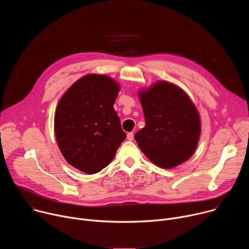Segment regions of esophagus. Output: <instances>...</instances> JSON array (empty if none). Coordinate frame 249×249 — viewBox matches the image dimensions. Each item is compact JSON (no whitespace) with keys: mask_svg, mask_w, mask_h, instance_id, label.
I'll list each match as a JSON object with an SVG mask.
<instances>
[{"mask_svg":"<svg viewBox=\"0 0 249 249\" xmlns=\"http://www.w3.org/2000/svg\"><path fill=\"white\" fill-rule=\"evenodd\" d=\"M127 139L129 140V141H132L133 139H134V134L131 132V133H128L127 134Z\"/></svg>","mask_w":249,"mask_h":249,"instance_id":"34e87169","label":"esophagus"}]
</instances>
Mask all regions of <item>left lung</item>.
I'll list each match as a JSON object with an SVG mask.
<instances>
[{"label":"left lung","instance_id":"left-lung-1","mask_svg":"<svg viewBox=\"0 0 249 249\" xmlns=\"http://www.w3.org/2000/svg\"><path fill=\"white\" fill-rule=\"evenodd\" d=\"M138 95L146 122L135 134L141 151L162 168L188 160L201 134L200 115L188 94L172 83L159 81Z\"/></svg>","mask_w":249,"mask_h":249}]
</instances>
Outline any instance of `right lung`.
Returning a JSON list of instances; mask_svg holds the SVG:
<instances>
[{
    "label": "right lung",
    "instance_id": "add662e5",
    "mask_svg": "<svg viewBox=\"0 0 249 249\" xmlns=\"http://www.w3.org/2000/svg\"><path fill=\"white\" fill-rule=\"evenodd\" d=\"M119 90L112 78L89 74L71 86L57 104L58 147L69 164L87 174L107 166L126 139L113 107Z\"/></svg>",
    "mask_w": 249,
    "mask_h": 249
}]
</instances>
